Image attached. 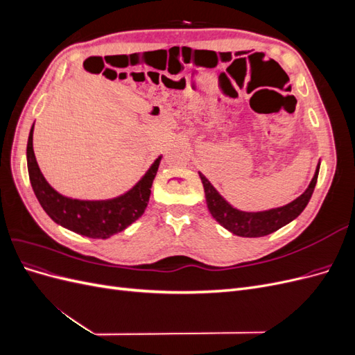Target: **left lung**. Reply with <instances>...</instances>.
Returning <instances> with one entry per match:
<instances>
[{
	"mask_svg": "<svg viewBox=\"0 0 355 355\" xmlns=\"http://www.w3.org/2000/svg\"><path fill=\"white\" fill-rule=\"evenodd\" d=\"M318 170L320 164L317 166L315 175L313 180H311L306 191L295 201L288 202L287 206L283 207L257 213H249L234 209L231 204L225 201V198L219 192L213 188V185L206 179V176L200 173V178L202 182L204 192H206L207 207L211 213V216L216 219L225 230H228L235 235H240V237H263V235L280 230L288 222L296 219L299 214L304 211L311 197H313L318 178Z\"/></svg>",
	"mask_w": 355,
	"mask_h": 355,
	"instance_id": "obj_1",
	"label": "left lung"
}]
</instances>
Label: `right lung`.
I'll use <instances>...</instances> for the list:
<instances>
[{
  "mask_svg": "<svg viewBox=\"0 0 355 355\" xmlns=\"http://www.w3.org/2000/svg\"><path fill=\"white\" fill-rule=\"evenodd\" d=\"M32 133L34 125L29 132L26 146L29 180L41 207L56 223L85 237L108 239L142 216L151 196V187L161 157L155 159L151 168L130 191L120 197L103 201L72 200L60 196L41 175L32 146Z\"/></svg>",
  "mask_w": 355,
  "mask_h": 355,
  "instance_id": "1",
  "label": "right lung"
}]
</instances>
